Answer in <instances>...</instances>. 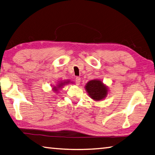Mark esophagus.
<instances>
[{"label": "esophagus", "instance_id": "34e87169", "mask_svg": "<svg viewBox=\"0 0 155 155\" xmlns=\"http://www.w3.org/2000/svg\"><path fill=\"white\" fill-rule=\"evenodd\" d=\"M81 81V78L80 77H76L75 78V83H76L77 85H80Z\"/></svg>", "mask_w": 155, "mask_h": 155}]
</instances>
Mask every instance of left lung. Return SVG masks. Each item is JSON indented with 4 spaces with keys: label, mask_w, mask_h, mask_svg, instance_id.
Listing matches in <instances>:
<instances>
[{
    "label": "left lung",
    "mask_w": 155,
    "mask_h": 155,
    "mask_svg": "<svg viewBox=\"0 0 155 155\" xmlns=\"http://www.w3.org/2000/svg\"><path fill=\"white\" fill-rule=\"evenodd\" d=\"M85 88L90 97L94 101H101L106 97L108 88L102 81L93 80L86 84Z\"/></svg>",
    "instance_id": "obj_1"
}]
</instances>
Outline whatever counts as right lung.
<instances>
[{
	"instance_id": "right-lung-1",
	"label": "right lung",
	"mask_w": 155,
	"mask_h": 155,
	"mask_svg": "<svg viewBox=\"0 0 155 155\" xmlns=\"http://www.w3.org/2000/svg\"><path fill=\"white\" fill-rule=\"evenodd\" d=\"M68 83H69V81H60V82L57 84V86H53V90L54 92H58V90L59 88H61L65 84H68Z\"/></svg>"
}]
</instances>
